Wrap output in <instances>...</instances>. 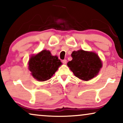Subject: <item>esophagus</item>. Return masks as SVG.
Instances as JSON below:
<instances>
[{"mask_svg":"<svg viewBox=\"0 0 123 123\" xmlns=\"http://www.w3.org/2000/svg\"><path fill=\"white\" fill-rule=\"evenodd\" d=\"M62 62H63V63L64 64H66L67 63V61L66 59H64V60H62Z\"/></svg>","mask_w":123,"mask_h":123,"instance_id":"34e87169","label":"esophagus"}]
</instances>
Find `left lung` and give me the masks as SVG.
Segmentation results:
<instances>
[{"instance_id":"left-lung-1","label":"left lung","mask_w":123,"mask_h":123,"mask_svg":"<svg viewBox=\"0 0 123 123\" xmlns=\"http://www.w3.org/2000/svg\"><path fill=\"white\" fill-rule=\"evenodd\" d=\"M73 58L67 63L68 67L77 78L83 80H89L98 74L102 66L98 55L94 52L83 50L72 52Z\"/></svg>"}]
</instances>
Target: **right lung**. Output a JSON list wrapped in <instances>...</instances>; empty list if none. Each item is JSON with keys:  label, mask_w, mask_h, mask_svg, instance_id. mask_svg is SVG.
I'll use <instances>...</instances> for the list:
<instances>
[{"label": "right lung", "mask_w": 123, "mask_h": 123, "mask_svg": "<svg viewBox=\"0 0 123 123\" xmlns=\"http://www.w3.org/2000/svg\"><path fill=\"white\" fill-rule=\"evenodd\" d=\"M62 65L57 56H52L49 50H43L32 55L28 62V69L33 78L38 81H45L54 74Z\"/></svg>", "instance_id": "obj_1"}]
</instances>
